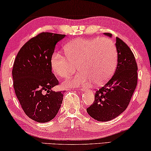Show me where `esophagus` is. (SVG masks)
Masks as SVG:
<instances>
[{"label": "esophagus", "instance_id": "esophagus-1", "mask_svg": "<svg viewBox=\"0 0 151 151\" xmlns=\"http://www.w3.org/2000/svg\"><path fill=\"white\" fill-rule=\"evenodd\" d=\"M80 90L82 91H84L86 90V87H82V88H80Z\"/></svg>", "mask_w": 151, "mask_h": 151}]
</instances>
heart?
I'll use <instances>...</instances> for the list:
<instances>
[{
	"mask_svg": "<svg viewBox=\"0 0 151 151\" xmlns=\"http://www.w3.org/2000/svg\"><path fill=\"white\" fill-rule=\"evenodd\" d=\"M65 56L53 53L50 59L51 71L60 78L69 77L74 65L79 72L63 82L64 87H79L93 82L100 85L113 75L117 65L116 47L111 39L77 38L64 47Z\"/></svg>",
	"mask_w": 151,
	"mask_h": 151,
	"instance_id": "heart-1",
	"label": "heart"
}]
</instances>
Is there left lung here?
Here are the masks:
<instances>
[{
    "mask_svg": "<svg viewBox=\"0 0 151 151\" xmlns=\"http://www.w3.org/2000/svg\"><path fill=\"white\" fill-rule=\"evenodd\" d=\"M109 38L112 34L104 33ZM117 65L114 75L95 93L93 104L86 112L94 119L107 122L115 118L127 108L137 83V66L129 46L116 38Z\"/></svg>",
    "mask_w": 151,
    "mask_h": 151,
    "instance_id": "8db88e82",
    "label": "left lung"
}]
</instances>
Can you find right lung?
Listing matches in <instances>:
<instances>
[{"label":"right lung","mask_w":151,"mask_h":151,"mask_svg":"<svg viewBox=\"0 0 151 151\" xmlns=\"http://www.w3.org/2000/svg\"><path fill=\"white\" fill-rule=\"evenodd\" d=\"M65 35L43 32L26 42L14 63V88L22 109L33 120L45 123L54 118L65 91L52 88L58 84L50 67L55 45Z\"/></svg>","instance_id":"right-lung-1"}]
</instances>
